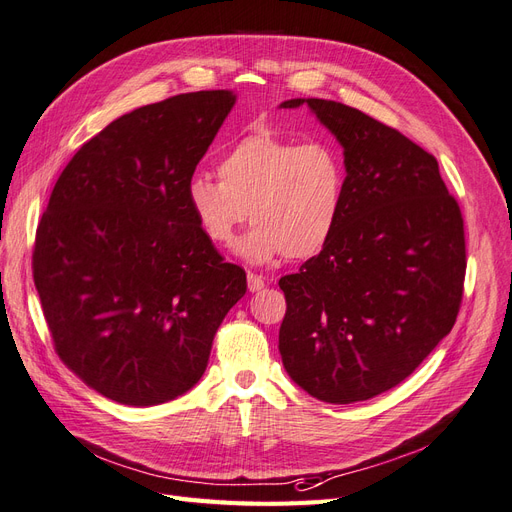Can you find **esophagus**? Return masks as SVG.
Instances as JSON below:
<instances>
[{"label":"esophagus","instance_id":"34e87169","mask_svg":"<svg viewBox=\"0 0 512 512\" xmlns=\"http://www.w3.org/2000/svg\"><path fill=\"white\" fill-rule=\"evenodd\" d=\"M246 280H249V291H261L263 287H266V278L259 276V274H253L249 272V276H246Z\"/></svg>","mask_w":512,"mask_h":512}]
</instances>
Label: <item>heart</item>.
Here are the masks:
<instances>
[{
	"mask_svg": "<svg viewBox=\"0 0 512 512\" xmlns=\"http://www.w3.org/2000/svg\"><path fill=\"white\" fill-rule=\"evenodd\" d=\"M219 180L197 172L185 197L195 225L217 246L255 225L236 253L251 263L308 259L334 236L346 191V163L327 140L298 142L268 129L246 134L221 155Z\"/></svg>",
	"mask_w": 512,
	"mask_h": 512,
	"instance_id": "obj_1",
	"label": "heart"
}]
</instances>
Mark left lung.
Here are the masks:
<instances>
[{
    "instance_id": "1",
    "label": "left lung",
    "mask_w": 512,
    "mask_h": 512,
    "mask_svg": "<svg viewBox=\"0 0 512 512\" xmlns=\"http://www.w3.org/2000/svg\"><path fill=\"white\" fill-rule=\"evenodd\" d=\"M306 104L344 148L334 236L278 280L287 312L278 349L312 398H374L419 368L457 319L466 278L464 219L438 161L398 129L332 100Z\"/></svg>"
}]
</instances>
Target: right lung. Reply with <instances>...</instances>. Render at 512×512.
Listing matches in <instances>:
<instances>
[{
    "label": "right lung",
    "instance_id": "add662e5",
    "mask_svg": "<svg viewBox=\"0 0 512 512\" xmlns=\"http://www.w3.org/2000/svg\"><path fill=\"white\" fill-rule=\"evenodd\" d=\"M232 91L136 108L78 148L36 229L31 268L55 351L82 383L155 406L200 381L221 321L246 293L195 225L185 189Z\"/></svg>",
    "mask_w": 512,
    "mask_h": 512
}]
</instances>
